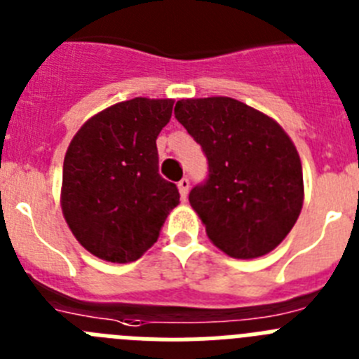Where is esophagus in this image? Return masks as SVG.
Wrapping results in <instances>:
<instances>
[{
    "instance_id": "esophagus-1",
    "label": "esophagus",
    "mask_w": 359,
    "mask_h": 359,
    "mask_svg": "<svg viewBox=\"0 0 359 359\" xmlns=\"http://www.w3.org/2000/svg\"><path fill=\"white\" fill-rule=\"evenodd\" d=\"M179 191H180V196H182L184 200H186L187 193H189V180L187 179H182L179 182Z\"/></svg>"
}]
</instances>
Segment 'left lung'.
Instances as JSON below:
<instances>
[{"label":"left lung","instance_id":"left-lung-1","mask_svg":"<svg viewBox=\"0 0 359 359\" xmlns=\"http://www.w3.org/2000/svg\"><path fill=\"white\" fill-rule=\"evenodd\" d=\"M175 118L208 157L209 179L193 187L189 203L209 240L236 259L272 252L304 202L290 135L273 118L227 96L179 100Z\"/></svg>","mask_w":359,"mask_h":359}]
</instances>
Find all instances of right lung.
<instances>
[{
    "label": "right lung",
    "instance_id": "right-lung-1",
    "mask_svg": "<svg viewBox=\"0 0 359 359\" xmlns=\"http://www.w3.org/2000/svg\"><path fill=\"white\" fill-rule=\"evenodd\" d=\"M173 100L132 98L80 127L64 157L60 205L66 224L93 256L140 259L156 243L179 189L159 175L156 140Z\"/></svg>",
    "mask_w": 359,
    "mask_h": 359
}]
</instances>
